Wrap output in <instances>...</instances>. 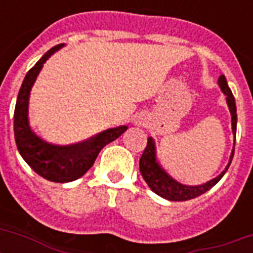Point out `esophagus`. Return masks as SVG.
Wrapping results in <instances>:
<instances>
[{
  "mask_svg": "<svg viewBox=\"0 0 253 253\" xmlns=\"http://www.w3.org/2000/svg\"><path fill=\"white\" fill-rule=\"evenodd\" d=\"M138 122H139V123H140V121H138Z\"/></svg>",
  "mask_w": 253,
  "mask_h": 253,
  "instance_id": "esophagus-1",
  "label": "esophagus"
}]
</instances>
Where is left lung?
I'll list each match as a JSON object with an SVG mask.
<instances>
[{
  "mask_svg": "<svg viewBox=\"0 0 253 253\" xmlns=\"http://www.w3.org/2000/svg\"><path fill=\"white\" fill-rule=\"evenodd\" d=\"M218 84L220 86V90L226 94V101H227L228 109H230V113H231L232 134H234V138H236V119L238 118H236L235 98H234L231 89L228 87L227 80H226V77L223 75L218 79ZM234 150H235V143H234V148H232L227 167H226L223 172L220 173L219 176H216L215 178L208 181L206 184L198 185V186H189V185L181 184V182L174 180L173 177L169 176L168 173L163 169V167L159 164L158 158H156V146H155V142L152 138H148L146 150H144L142 158L139 160V169H140L143 178L148 184L151 190L156 193L158 196L169 201H188L210 190L223 177V174L226 173V170H227L232 162Z\"/></svg>",
  "mask_w": 253,
  "mask_h": 253,
  "instance_id": "obj_1",
  "label": "left lung"
}]
</instances>
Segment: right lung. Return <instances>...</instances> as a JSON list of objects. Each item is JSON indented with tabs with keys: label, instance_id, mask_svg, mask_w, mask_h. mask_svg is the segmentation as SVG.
<instances>
[{
	"label": "right lung",
	"instance_id": "right-lung-1",
	"mask_svg": "<svg viewBox=\"0 0 253 253\" xmlns=\"http://www.w3.org/2000/svg\"><path fill=\"white\" fill-rule=\"evenodd\" d=\"M64 45L61 43L52 47L27 72L18 93L14 110V136L19 154L34 172L53 182H71L84 176L94 164L99 151L127 130V126L109 128L85 142L69 146L51 144L34 132L29 123L30 91L43 64L52 53Z\"/></svg>",
	"mask_w": 253,
	"mask_h": 253
}]
</instances>
